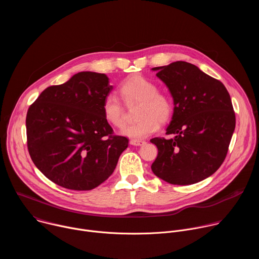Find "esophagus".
Listing matches in <instances>:
<instances>
[{
  "mask_svg": "<svg viewBox=\"0 0 259 259\" xmlns=\"http://www.w3.org/2000/svg\"><path fill=\"white\" fill-rule=\"evenodd\" d=\"M145 143L144 140H137V139H131L130 140V144L132 145H136V146H139V145H143Z\"/></svg>",
  "mask_w": 259,
  "mask_h": 259,
  "instance_id": "1",
  "label": "esophagus"
}]
</instances>
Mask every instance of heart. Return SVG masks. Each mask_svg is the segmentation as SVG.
<instances>
[{
  "mask_svg": "<svg viewBox=\"0 0 259 259\" xmlns=\"http://www.w3.org/2000/svg\"><path fill=\"white\" fill-rule=\"evenodd\" d=\"M120 94L127 106L138 104L135 123L127 126L123 134L131 138H144L156 132L160 123H167L173 114L171 97L159 91L153 81L141 76L127 79L120 87ZM102 113L105 121L116 128L124 127L126 123L125 108L120 99L114 95H107L102 103Z\"/></svg>",
  "mask_w": 259,
  "mask_h": 259,
  "instance_id": "heart-1",
  "label": "heart"
}]
</instances>
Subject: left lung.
Masks as SVG:
<instances>
[{
	"instance_id": "1",
	"label": "left lung",
	"mask_w": 259,
	"mask_h": 259,
	"mask_svg": "<svg viewBox=\"0 0 259 259\" xmlns=\"http://www.w3.org/2000/svg\"><path fill=\"white\" fill-rule=\"evenodd\" d=\"M153 70L173 97L166 134L174 137L151 139L158 147L152 170L171 184L197 183L216 172L227 157L236 127L231 96L220 81L186 61Z\"/></svg>"
}]
</instances>
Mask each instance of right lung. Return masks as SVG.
I'll list each match as a JSON object with an SVG mask.
<instances>
[{
  "instance_id": "obj_1",
  "label": "right lung",
  "mask_w": 259,
  "mask_h": 259,
  "mask_svg": "<svg viewBox=\"0 0 259 259\" xmlns=\"http://www.w3.org/2000/svg\"><path fill=\"white\" fill-rule=\"evenodd\" d=\"M113 90L104 73L81 71L46 88L26 114L27 149L48 179L73 191H90L113 174L128 138L114 134L102 113Z\"/></svg>"
}]
</instances>
